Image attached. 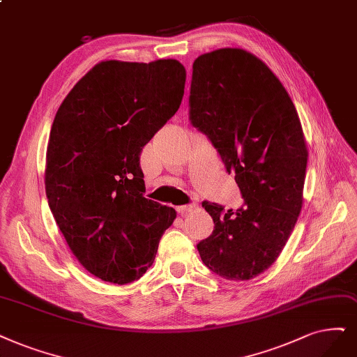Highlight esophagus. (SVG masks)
I'll return each instance as SVG.
<instances>
[{"label":"esophagus","mask_w":357,"mask_h":357,"mask_svg":"<svg viewBox=\"0 0 357 357\" xmlns=\"http://www.w3.org/2000/svg\"><path fill=\"white\" fill-rule=\"evenodd\" d=\"M195 208V204H188V206H179V207H176V210H178V213L179 215H187V213H190V212H192V210Z\"/></svg>","instance_id":"obj_1"}]
</instances>
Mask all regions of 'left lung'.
<instances>
[{"label":"left lung","mask_w":357,"mask_h":357,"mask_svg":"<svg viewBox=\"0 0 357 357\" xmlns=\"http://www.w3.org/2000/svg\"><path fill=\"white\" fill-rule=\"evenodd\" d=\"M190 119L245 202L235 212L203 203L215 229L197 245L200 257L225 280L256 278L278 259L301 212L309 153L297 110L260 59L219 48L194 60Z\"/></svg>","instance_id":"left-lung-1"}]
</instances>
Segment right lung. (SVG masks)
Listing matches in <instances>:
<instances>
[{"instance_id":"obj_1","label":"right lung","mask_w":357,"mask_h":357,"mask_svg":"<svg viewBox=\"0 0 357 357\" xmlns=\"http://www.w3.org/2000/svg\"><path fill=\"white\" fill-rule=\"evenodd\" d=\"M187 72L175 59L105 60L72 88L52 122L45 192L77 261L123 285L154 261L175 208L145 199L139 154L182 101Z\"/></svg>"}]
</instances>
